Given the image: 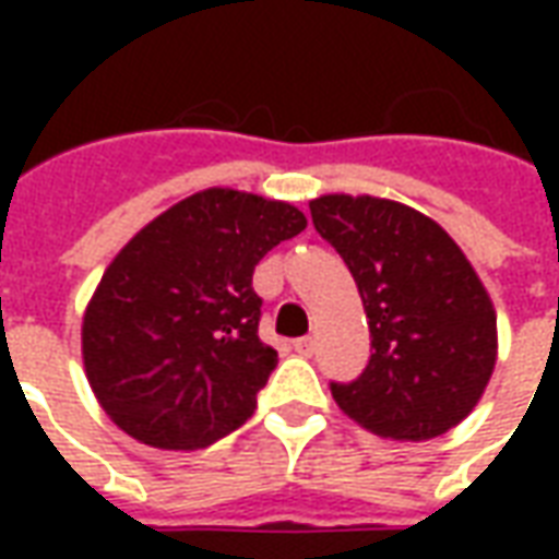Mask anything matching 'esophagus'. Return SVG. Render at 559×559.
<instances>
[{
    "mask_svg": "<svg viewBox=\"0 0 559 559\" xmlns=\"http://www.w3.org/2000/svg\"><path fill=\"white\" fill-rule=\"evenodd\" d=\"M293 350L299 353V356H311L314 353V338H296L293 341Z\"/></svg>",
    "mask_w": 559,
    "mask_h": 559,
    "instance_id": "1",
    "label": "esophagus"
}]
</instances>
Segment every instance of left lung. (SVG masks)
Masks as SVG:
<instances>
[{"label":"left lung","instance_id":"left-lung-1","mask_svg":"<svg viewBox=\"0 0 559 559\" xmlns=\"http://www.w3.org/2000/svg\"><path fill=\"white\" fill-rule=\"evenodd\" d=\"M317 233L350 269L371 329V359L332 399L392 440H431L479 404L497 362V314L455 239L383 197L323 194Z\"/></svg>","mask_w":559,"mask_h":559}]
</instances>
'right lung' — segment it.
I'll use <instances>...</instances> for the list:
<instances>
[{
    "label": "right lung",
    "instance_id": "obj_1",
    "mask_svg": "<svg viewBox=\"0 0 559 559\" xmlns=\"http://www.w3.org/2000/svg\"><path fill=\"white\" fill-rule=\"evenodd\" d=\"M308 227L284 200L206 188L114 257L83 314V365L104 413L155 449L239 428L278 353L260 341L254 266Z\"/></svg>",
    "mask_w": 559,
    "mask_h": 559
}]
</instances>
